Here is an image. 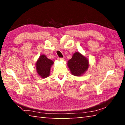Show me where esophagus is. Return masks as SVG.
Wrapping results in <instances>:
<instances>
[{
    "label": "esophagus",
    "instance_id": "34e87169",
    "mask_svg": "<svg viewBox=\"0 0 125 125\" xmlns=\"http://www.w3.org/2000/svg\"><path fill=\"white\" fill-rule=\"evenodd\" d=\"M58 60L60 61H64V58H59Z\"/></svg>",
    "mask_w": 125,
    "mask_h": 125
}]
</instances>
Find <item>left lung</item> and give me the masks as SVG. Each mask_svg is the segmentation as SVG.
<instances>
[{"label": "left lung", "instance_id": "1", "mask_svg": "<svg viewBox=\"0 0 125 125\" xmlns=\"http://www.w3.org/2000/svg\"><path fill=\"white\" fill-rule=\"evenodd\" d=\"M67 65L72 74L80 77L88 70L89 61L85 57L77 52L73 54L72 58L68 61Z\"/></svg>", "mask_w": 125, "mask_h": 125}]
</instances>
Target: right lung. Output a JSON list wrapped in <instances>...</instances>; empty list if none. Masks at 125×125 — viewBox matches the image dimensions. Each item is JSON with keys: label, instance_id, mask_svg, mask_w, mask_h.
I'll return each mask as SVG.
<instances>
[{"label": "right lung", "instance_id": "obj_1", "mask_svg": "<svg viewBox=\"0 0 125 125\" xmlns=\"http://www.w3.org/2000/svg\"><path fill=\"white\" fill-rule=\"evenodd\" d=\"M53 64V62L48 59L45 54L40 56L36 63V68L40 77L46 78L50 75L51 67Z\"/></svg>", "mask_w": 125, "mask_h": 125}]
</instances>
